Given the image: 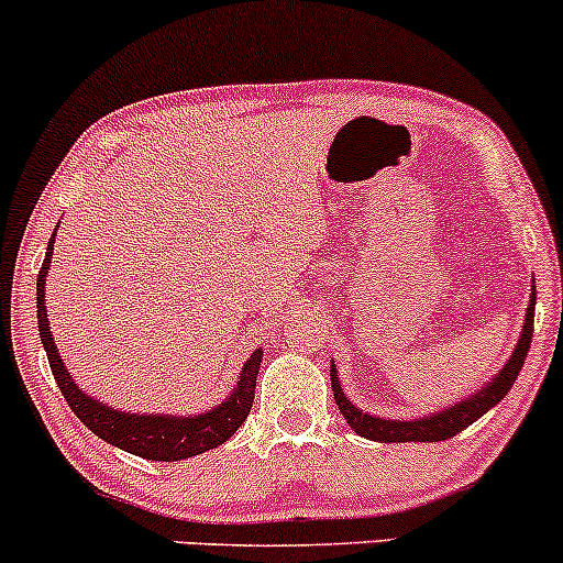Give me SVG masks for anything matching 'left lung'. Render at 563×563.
Here are the masks:
<instances>
[{"label": "left lung", "instance_id": "1", "mask_svg": "<svg viewBox=\"0 0 563 563\" xmlns=\"http://www.w3.org/2000/svg\"><path fill=\"white\" fill-rule=\"evenodd\" d=\"M534 289H532V302L527 308V319H523V330L519 343H516L514 356L503 364V369L492 377L489 383L484 385L478 394H473L471 399L457 401L454 407L441 409V412L426 415V418L418 420H383L375 418V415H366L358 407L345 399L343 388H340L338 380V369L334 364L330 366V377H332V390H334V401H338L340 412L343 418L349 420V426L356 431L358 435L369 441H383V444H396V441H444L452 439L454 433L465 431L471 422H476L484 412H489L495 404L503 401V396L514 388L516 377H519L523 358H527L529 345H532V330H534Z\"/></svg>", "mask_w": 563, "mask_h": 563}]
</instances>
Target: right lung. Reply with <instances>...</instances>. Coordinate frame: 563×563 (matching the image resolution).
I'll return each instance as SVG.
<instances>
[{
	"label": "right lung",
	"instance_id": "right-lung-1",
	"mask_svg": "<svg viewBox=\"0 0 563 563\" xmlns=\"http://www.w3.org/2000/svg\"><path fill=\"white\" fill-rule=\"evenodd\" d=\"M53 244L55 233L47 244V255H44L40 279H36V319H40V338L44 351H47L49 369H53L55 383H58L63 399L68 401L71 412L85 422L95 435H100L109 444L119 450L137 454L143 460H162V463H175V460L194 457L212 446H220L239 431L244 420H247L252 401H255V380L257 369H261L263 351L257 349L244 364L242 375H239L236 388L223 404L201 415H188V418H175V415H135V412H119V409L106 407L103 401L92 399L77 383L71 380L68 369L63 366V358L55 349V340L49 334L47 324V306H44V282H47L49 261H53Z\"/></svg>",
	"mask_w": 563,
	"mask_h": 563
}]
</instances>
